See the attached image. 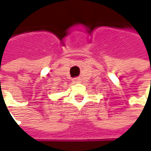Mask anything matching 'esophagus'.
<instances>
[{
	"mask_svg": "<svg viewBox=\"0 0 151 151\" xmlns=\"http://www.w3.org/2000/svg\"><path fill=\"white\" fill-rule=\"evenodd\" d=\"M73 81H74V82H79V81H80V79L75 78L74 80H73Z\"/></svg>",
	"mask_w": 151,
	"mask_h": 151,
	"instance_id": "34e87169",
	"label": "esophagus"
}]
</instances>
